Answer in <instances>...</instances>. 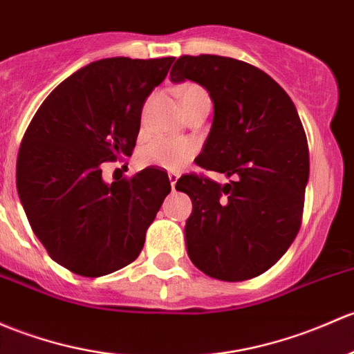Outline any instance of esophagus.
<instances>
[{"mask_svg": "<svg viewBox=\"0 0 354 354\" xmlns=\"http://www.w3.org/2000/svg\"><path fill=\"white\" fill-rule=\"evenodd\" d=\"M167 176H169V181H171V189H176V181H178V178H180V174L178 173H169L167 174Z\"/></svg>", "mask_w": 354, "mask_h": 354, "instance_id": "esophagus-1", "label": "esophagus"}]
</instances>
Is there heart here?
Masks as SVG:
<instances>
[{
	"label": "heart",
	"mask_w": 354,
	"mask_h": 354,
	"mask_svg": "<svg viewBox=\"0 0 354 354\" xmlns=\"http://www.w3.org/2000/svg\"><path fill=\"white\" fill-rule=\"evenodd\" d=\"M178 96H180L185 113L195 109L196 105L210 103L207 89L195 83H187L178 88ZM193 152H195V147L187 140H171L158 137V139L149 140L139 149L137 162L144 167L154 166L166 171H178L192 159Z\"/></svg>",
	"instance_id": "obj_1"
}]
</instances>
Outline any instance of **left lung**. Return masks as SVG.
Masks as SVG:
<instances>
[{"instance_id": "obj_1", "label": "left lung", "mask_w": 354, "mask_h": 354, "mask_svg": "<svg viewBox=\"0 0 354 354\" xmlns=\"http://www.w3.org/2000/svg\"><path fill=\"white\" fill-rule=\"evenodd\" d=\"M195 81L210 93L214 122L196 165L229 183L181 176L192 198L185 225L188 256L222 281H244L270 270L302 224L308 146L295 105L261 69L222 55H181L171 81Z\"/></svg>"}]
</instances>
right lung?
Wrapping results in <instances>:
<instances>
[{
	"mask_svg": "<svg viewBox=\"0 0 354 354\" xmlns=\"http://www.w3.org/2000/svg\"><path fill=\"white\" fill-rule=\"evenodd\" d=\"M173 61L91 62L62 81L30 122L18 151V196L50 258L73 273L96 278L130 265L171 192L162 169L109 185L102 166L132 156L144 103Z\"/></svg>",
	"mask_w": 354,
	"mask_h": 354,
	"instance_id": "right-lung-1",
	"label": "right lung"
}]
</instances>
